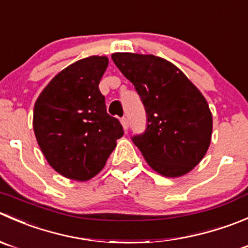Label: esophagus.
I'll return each instance as SVG.
<instances>
[{"label": "esophagus", "mask_w": 248, "mask_h": 248, "mask_svg": "<svg viewBox=\"0 0 248 248\" xmlns=\"http://www.w3.org/2000/svg\"><path fill=\"white\" fill-rule=\"evenodd\" d=\"M121 124H122V127H124V131H127L129 127V124H128V120L126 119V117H122L121 119Z\"/></svg>", "instance_id": "esophagus-1"}]
</instances>
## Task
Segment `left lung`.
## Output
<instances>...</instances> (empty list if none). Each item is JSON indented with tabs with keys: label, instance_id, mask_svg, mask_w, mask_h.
I'll use <instances>...</instances> for the list:
<instances>
[{
	"label": "left lung",
	"instance_id": "8db88e82",
	"mask_svg": "<svg viewBox=\"0 0 248 248\" xmlns=\"http://www.w3.org/2000/svg\"><path fill=\"white\" fill-rule=\"evenodd\" d=\"M146 112V129L132 137L148 165L165 177L190 172L207 153L212 114L205 97L179 69L153 54L114 53Z\"/></svg>",
	"mask_w": 248,
	"mask_h": 248
}]
</instances>
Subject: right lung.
Listing matches in <instances>:
<instances>
[{
    "label": "right lung",
    "mask_w": 248,
    "mask_h": 248,
    "mask_svg": "<svg viewBox=\"0 0 248 248\" xmlns=\"http://www.w3.org/2000/svg\"><path fill=\"white\" fill-rule=\"evenodd\" d=\"M108 64L98 55L78 60L55 75L35 103L38 145L48 163L69 179L85 182L98 174L124 136L98 87Z\"/></svg>",
    "instance_id": "add662e5"
}]
</instances>
